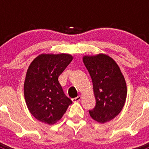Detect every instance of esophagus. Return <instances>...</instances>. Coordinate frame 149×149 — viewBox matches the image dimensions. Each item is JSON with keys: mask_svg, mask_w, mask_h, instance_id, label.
Wrapping results in <instances>:
<instances>
[{"mask_svg": "<svg viewBox=\"0 0 149 149\" xmlns=\"http://www.w3.org/2000/svg\"><path fill=\"white\" fill-rule=\"evenodd\" d=\"M81 96L78 95L77 97H76V98H72V101H74V102H77V101H81Z\"/></svg>", "mask_w": 149, "mask_h": 149, "instance_id": "obj_1", "label": "esophagus"}]
</instances>
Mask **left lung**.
<instances>
[{
    "label": "left lung",
    "instance_id": "left-lung-1",
    "mask_svg": "<svg viewBox=\"0 0 149 149\" xmlns=\"http://www.w3.org/2000/svg\"><path fill=\"white\" fill-rule=\"evenodd\" d=\"M84 65L93 81L95 107L89 110L96 122L105 123L121 112L127 97V86L117 63L110 56L100 54L84 56Z\"/></svg>",
    "mask_w": 149,
    "mask_h": 149
}]
</instances>
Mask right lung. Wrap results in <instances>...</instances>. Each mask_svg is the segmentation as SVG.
Masks as SVG:
<instances>
[{
	"label": "right lung",
	"mask_w": 149,
	"mask_h": 149,
	"mask_svg": "<svg viewBox=\"0 0 149 149\" xmlns=\"http://www.w3.org/2000/svg\"><path fill=\"white\" fill-rule=\"evenodd\" d=\"M72 60V55L68 54H42L30 63L24 93L29 111L37 120L54 125L72 103L58 81L59 76Z\"/></svg>",
	"instance_id": "right-lung-1"
}]
</instances>
